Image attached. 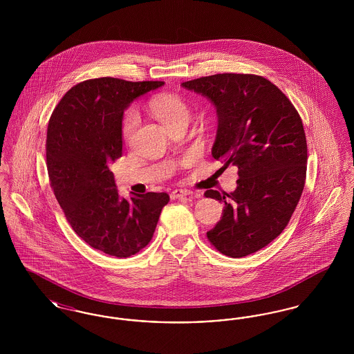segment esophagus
<instances>
[{
    "label": "esophagus",
    "mask_w": 354,
    "mask_h": 354,
    "mask_svg": "<svg viewBox=\"0 0 354 354\" xmlns=\"http://www.w3.org/2000/svg\"><path fill=\"white\" fill-rule=\"evenodd\" d=\"M194 192L192 191H189V189H175V191H172L171 192V199L172 201H175V199H180V198H188V196H191Z\"/></svg>",
    "instance_id": "34e87169"
}]
</instances>
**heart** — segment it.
Masks as SVG:
<instances>
[{
	"mask_svg": "<svg viewBox=\"0 0 354 354\" xmlns=\"http://www.w3.org/2000/svg\"><path fill=\"white\" fill-rule=\"evenodd\" d=\"M150 109L153 115L166 127L174 122H178L182 119L188 120L191 117V110L188 104L180 97L172 95V94H160L155 97L150 102ZM138 122L139 118L135 111H130L126 114V117L123 119V126H122V134L126 139H129L133 135Z\"/></svg>",
	"mask_w": 354,
	"mask_h": 354,
	"instance_id": "b5f03b06",
	"label": "heart"
}]
</instances>
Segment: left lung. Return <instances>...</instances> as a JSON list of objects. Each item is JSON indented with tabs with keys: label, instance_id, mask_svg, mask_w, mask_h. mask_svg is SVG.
Here are the masks:
<instances>
[{
	"label": "left lung",
	"instance_id": "left-lung-1",
	"mask_svg": "<svg viewBox=\"0 0 354 354\" xmlns=\"http://www.w3.org/2000/svg\"><path fill=\"white\" fill-rule=\"evenodd\" d=\"M182 86L215 104L212 156L224 169H239L234 192L204 194L225 204L207 237L225 256L251 254L284 231L301 198L308 160L303 120L286 94L260 75L223 73Z\"/></svg>",
	"mask_w": 354,
	"mask_h": 354
}]
</instances>
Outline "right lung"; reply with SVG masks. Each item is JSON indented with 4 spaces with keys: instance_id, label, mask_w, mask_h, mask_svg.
<instances>
[{
    "instance_id": "add662e5",
    "label": "right lung",
    "mask_w": 354,
    "mask_h": 354,
    "mask_svg": "<svg viewBox=\"0 0 354 354\" xmlns=\"http://www.w3.org/2000/svg\"><path fill=\"white\" fill-rule=\"evenodd\" d=\"M165 82L103 77L73 86L51 114L46 136L50 185L74 232L94 250L129 257L155 232L166 192L119 198L110 163L122 156L123 111Z\"/></svg>"
}]
</instances>
